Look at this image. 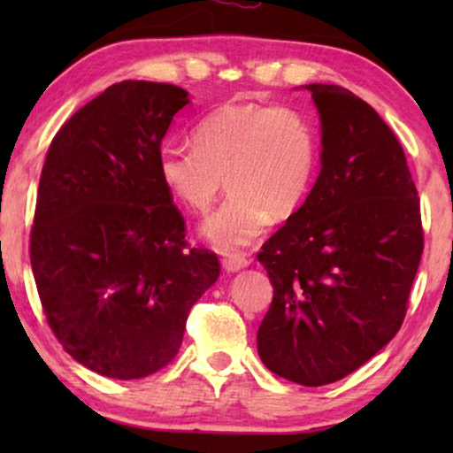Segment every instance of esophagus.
<instances>
[{
	"label": "esophagus",
	"mask_w": 453,
	"mask_h": 453,
	"mask_svg": "<svg viewBox=\"0 0 453 453\" xmlns=\"http://www.w3.org/2000/svg\"><path fill=\"white\" fill-rule=\"evenodd\" d=\"M250 265V259L245 256H228V257H222V268L226 272H239Z\"/></svg>",
	"instance_id": "esophagus-1"
}]
</instances>
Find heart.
Listing matches in <instances>:
<instances>
[{
	"mask_svg": "<svg viewBox=\"0 0 453 453\" xmlns=\"http://www.w3.org/2000/svg\"><path fill=\"white\" fill-rule=\"evenodd\" d=\"M196 144H165L157 154L160 183L194 212L212 206L225 181L231 196L202 222L222 251L256 241L272 219H287L305 202L318 171V144L295 109L226 103L194 127Z\"/></svg>",
	"mask_w": 453,
	"mask_h": 453,
	"instance_id": "heart-1",
	"label": "heart"
}]
</instances>
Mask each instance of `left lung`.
<instances>
[{"label":"left lung","mask_w":453,"mask_h":453,"mask_svg":"<svg viewBox=\"0 0 453 453\" xmlns=\"http://www.w3.org/2000/svg\"><path fill=\"white\" fill-rule=\"evenodd\" d=\"M321 171L257 253L274 296L257 330L272 373L307 388L342 380L400 330L423 256L417 188L377 111L336 84H307Z\"/></svg>","instance_id":"1"}]
</instances>
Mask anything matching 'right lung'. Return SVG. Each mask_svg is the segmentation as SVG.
I'll return each instance as SVG.
<instances>
[{
    "label": "right lung",
    "mask_w": 453,
    "mask_h": 453,
    "mask_svg": "<svg viewBox=\"0 0 453 453\" xmlns=\"http://www.w3.org/2000/svg\"><path fill=\"white\" fill-rule=\"evenodd\" d=\"M189 103L173 84L123 80L76 111L49 146L30 264L67 355L113 380L173 361L189 309L219 280L216 253L189 250L157 154Z\"/></svg>",
    "instance_id": "obj_1"
}]
</instances>
